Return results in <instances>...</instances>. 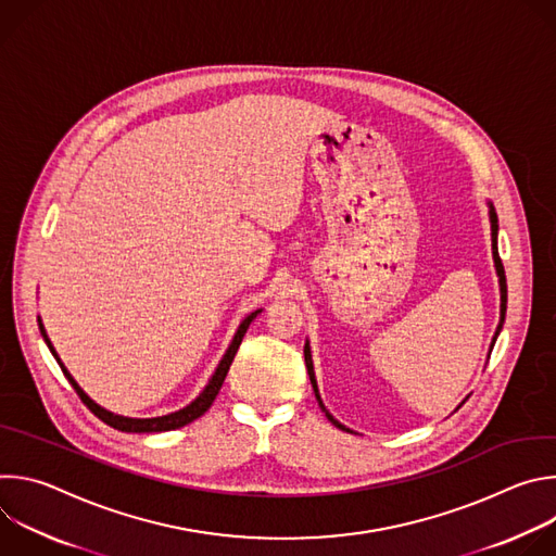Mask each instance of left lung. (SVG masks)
Instances as JSON below:
<instances>
[{"instance_id":"obj_1","label":"left lung","mask_w":556,"mask_h":556,"mask_svg":"<svg viewBox=\"0 0 556 556\" xmlns=\"http://www.w3.org/2000/svg\"><path fill=\"white\" fill-rule=\"evenodd\" d=\"M497 228H500V224H497V213H495V208L491 206V235H493V257H495V266H497V275H500V288H502V321H500V326H497V332H495V339H493V345H495V341H497V334H500V330H502V324H504V316H506V299H508V290H506V273H504V264H502V257H500V251H497ZM493 350V348H491ZM303 356H305V367H307V374H309V382H312V389H314V395H316V401H319V405H321V409L326 412V407H324V403H321V395H319V389H316V380H314V367H312V356H309V348H307V343H305V348H303ZM326 416H328V420L334 425V427H339V429H343V431H348L343 425H339L328 412H326Z\"/></svg>"}]
</instances>
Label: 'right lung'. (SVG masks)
<instances>
[{"instance_id":"add662e5","label":"right lung","mask_w":556,"mask_h":556,"mask_svg":"<svg viewBox=\"0 0 556 556\" xmlns=\"http://www.w3.org/2000/svg\"><path fill=\"white\" fill-rule=\"evenodd\" d=\"M260 312V309H257ZM257 312H253V314H249L247 319L242 321V326H240V330H237V334H235V339H232V343H230V348L226 350V354H224V358L219 361V365H217V369H215V374H213V378L208 380V384L204 387V391L198 395V399L191 403V405H187L185 409H180V412H176V414H169V416H161V418H123V416H116V414H110L108 409H103V407H99L94 401H90L88 395L84 393V389L78 387L76 382H74V378L70 376V371L63 367V363L59 361V356H56V352H54V348H52V343L48 341V337H46V330H43V326H41V321H39V330H41V337H43V341L48 343V348H50V352H52V356L56 358V363H59V367H61V371L65 374V378L70 380V384L74 387V391L78 393V399H81V403L99 418V420H103L105 425H110L112 429H118V431H125V433H157V431H172V429H180V427H185V425H189V422H193L195 418H200L211 405H213V401H215V395H217V391H219V387H222V382H224V378H226V374H228V367H230V363H232V358H235V354H237V348H240V343H242V339H244V334H247V330H249V326H251V321L255 319L257 316Z\"/></svg>"}]
</instances>
